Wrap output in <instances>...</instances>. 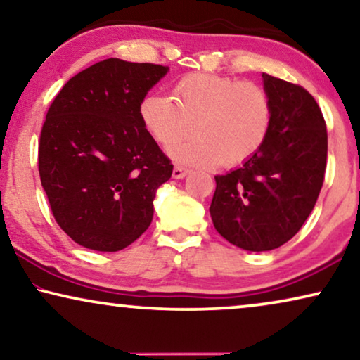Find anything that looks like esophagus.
I'll return each mask as SVG.
<instances>
[{
    "mask_svg": "<svg viewBox=\"0 0 360 360\" xmlns=\"http://www.w3.org/2000/svg\"><path fill=\"white\" fill-rule=\"evenodd\" d=\"M190 174V170L186 169L184 165H175L174 167V172H172V175H174V179H184Z\"/></svg>",
    "mask_w": 360,
    "mask_h": 360,
    "instance_id": "obj_1",
    "label": "esophagus"
}]
</instances>
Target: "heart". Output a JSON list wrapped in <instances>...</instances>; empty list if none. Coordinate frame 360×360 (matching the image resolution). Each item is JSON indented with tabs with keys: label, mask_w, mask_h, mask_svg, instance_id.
I'll list each match as a JSON object with an SVG mask.
<instances>
[{
	"label": "heart",
	"mask_w": 360,
	"mask_h": 360,
	"mask_svg": "<svg viewBox=\"0 0 360 360\" xmlns=\"http://www.w3.org/2000/svg\"><path fill=\"white\" fill-rule=\"evenodd\" d=\"M142 124L162 147L196 136L172 155L186 164L236 167L262 149L274 121L269 91L255 82L213 73H190L172 88V100L147 95L139 108Z\"/></svg>",
	"instance_id": "1"
}]
</instances>
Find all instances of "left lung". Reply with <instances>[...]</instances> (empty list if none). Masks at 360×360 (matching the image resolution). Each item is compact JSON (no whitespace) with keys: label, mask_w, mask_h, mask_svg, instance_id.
<instances>
[{"label":"left lung","mask_w":360,"mask_h":360,"mask_svg":"<svg viewBox=\"0 0 360 360\" xmlns=\"http://www.w3.org/2000/svg\"><path fill=\"white\" fill-rule=\"evenodd\" d=\"M274 103L269 137L252 159L216 175L210 213L218 233L244 250L283 245L302 229L321 191L328 159L323 112L297 83L262 73Z\"/></svg>","instance_id":"8db88e82"}]
</instances>
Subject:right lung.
Instances as JSON below:
<instances>
[{
  "mask_svg": "<svg viewBox=\"0 0 360 360\" xmlns=\"http://www.w3.org/2000/svg\"><path fill=\"white\" fill-rule=\"evenodd\" d=\"M167 70L106 58L72 77L49 108L39 175L57 224L83 248L116 252L150 226L174 165L139 108Z\"/></svg>",
  "mask_w": 360,
  "mask_h": 360,
  "instance_id": "add662e5",
  "label": "right lung"
}]
</instances>
